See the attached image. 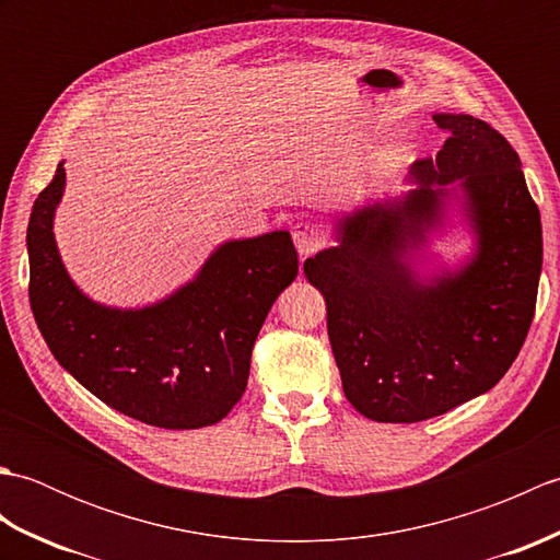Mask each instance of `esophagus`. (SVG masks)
I'll use <instances>...</instances> for the list:
<instances>
[{"label": "esophagus", "mask_w": 560, "mask_h": 560, "mask_svg": "<svg viewBox=\"0 0 560 560\" xmlns=\"http://www.w3.org/2000/svg\"><path fill=\"white\" fill-rule=\"evenodd\" d=\"M293 243H295V249L301 253V257L315 255L317 249L325 245V233L319 225H315L311 221H301L293 225Z\"/></svg>", "instance_id": "1"}]
</instances>
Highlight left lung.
I'll return each mask as SVG.
<instances>
[{
  "label": "left lung",
  "instance_id": "8db88e82",
  "mask_svg": "<svg viewBox=\"0 0 560 560\" xmlns=\"http://www.w3.org/2000/svg\"><path fill=\"white\" fill-rule=\"evenodd\" d=\"M450 137L411 165L419 187L337 223V247L305 259L325 295L343 395L380 423L433 419L489 392L513 365L537 307L541 219L517 151L471 115H435ZM463 187L478 253L423 282L406 261ZM438 184V188L432 185Z\"/></svg>",
  "mask_w": 560,
  "mask_h": 560
}]
</instances>
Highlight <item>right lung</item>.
<instances>
[{
    "label": "right lung",
    "mask_w": 560,
    "mask_h": 560,
    "mask_svg": "<svg viewBox=\"0 0 560 560\" xmlns=\"http://www.w3.org/2000/svg\"><path fill=\"white\" fill-rule=\"evenodd\" d=\"M65 168L28 221L31 311L59 365L129 419L189 431L219 423L243 397L249 355L273 301L299 277L287 231L223 243L168 299L117 311L86 299L59 259L52 219Z\"/></svg>",
    "instance_id": "add662e5"
}]
</instances>
